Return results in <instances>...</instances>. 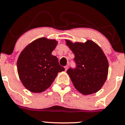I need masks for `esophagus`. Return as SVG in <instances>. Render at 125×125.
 Returning a JSON list of instances; mask_svg holds the SVG:
<instances>
[{
    "instance_id": "obj_1",
    "label": "esophagus",
    "mask_w": 125,
    "mask_h": 125,
    "mask_svg": "<svg viewBox=\"0 0 125 125\" xmlns=\"http://www.w3.org/2000/svg\"><path fill=\"white\" fill-rule=\"evenodd\" d=\"M67 69H68V66H64V69H65V71H67Z\"/></svg>"
}]
</instances>
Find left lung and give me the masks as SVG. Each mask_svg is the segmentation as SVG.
I'll use <instances>...</instances> for the list:
<instances>
[{
	"label": "left lung",
	"mask_w": 125,
	"mask_h": 125,
	"mask_svg": "<svg viewBox=\"0 0 125 125\" xmlns=\"http://www.w3.org/2000/svg\"><path fill=\"white\" fill-rule=\"evenodd\" d=\"M67 46L74 54L75 68L67 71L74 87L83 94L99 91L105 82L109 63L101 48L94 42L72 43L66 40Z\"/></svg>",
	"instance_id": "1"
}]
</instances>
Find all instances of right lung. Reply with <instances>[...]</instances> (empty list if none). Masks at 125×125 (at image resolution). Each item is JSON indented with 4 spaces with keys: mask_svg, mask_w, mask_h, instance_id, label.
Here are the masks:
<instances>
[{
    "mask_svg": "<svg viewBox=\"0 0 125 125\" xmlns=\"http://www.w3.org/2000/svg\"><path fill=\"white\" fill-rule=\"evenodd\" d=\"M58 44L54 39L39 38L28 44L19 56L17 69L20 79L27 89L41 93L51 86L59 72L64 68L52 54Z\"/></svg>",
    "mask_w": 125,
    "mask_h": 125,
    "instance_id": "1",
    "label": "right lung"
}]
</instances>
